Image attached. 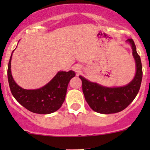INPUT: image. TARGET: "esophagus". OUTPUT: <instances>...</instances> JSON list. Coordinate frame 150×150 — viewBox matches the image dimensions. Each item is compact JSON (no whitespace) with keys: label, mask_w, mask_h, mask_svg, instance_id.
<instances>
[{"label":"esophagus","mask_w":150,"mask_h":150,"mask_svg":"<svg viewBox=\"0 0 150 150\" xmlns=\"http://www.w3.org/2000/svg\"><path fill=\"white\" fill-rule=\"evenodd\" d=\"M72 69L77 74H78L81 70V66L80 64H75V65L72 67Z\"/></svg>","instance_id":"1"}]
</instances>
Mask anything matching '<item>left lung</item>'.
<instances>
[{"label":"left lung","instance_id":"obj_1","mask_svg":"<svg viewBox=\"0 0 150 150\" xmlns=\"http://www.w3.org/2000/svg\"><path fill=\"white\" fill-rule=\"evenodd\" d=\"M136 62L137 72L131 82L122 87L109 88L91 82L80 75L86 101L93 111L101 114L119 112L134 101L139 91L142 80V66L133 39H128Z\"/></svg>","mask_w":150,"mask_h":150}]
</instances>
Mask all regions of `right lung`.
<instances>
[{"instance_id": "add662e5", "label": "right lung", "mask_w": 150, "mask_h": 150, "mask_svg": "<svg viewBox=\"0 0 150 150\" xmlns=\"http://www.w3.org/2000/svg\"><path fill=\"white\" fill-rule=\"evenodd\" d=\"M11 56L7 74L11 91L16 100L29 111L37 114H50L58 110L65 99L68 83L75 77V72L60 71L43 87L27 90L18 86L13 81L11 71Z\"/></svg>"}]
</instances>
